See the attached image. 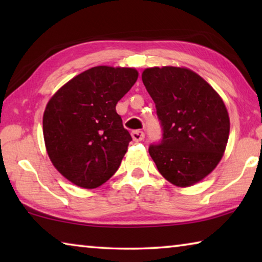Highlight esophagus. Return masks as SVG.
Segmentation results:
<instances>
[{
	"mask_svg": "<svg viewBox=\"0 0 262 262\" xmlns=\"http://www.w3.org/2000/svg\"><path fill=\"white\" fill-rule=\"evenodd\" d=\"M132 137L135 142H140L144 139V133L141 130H134L132 132Z\"/></svg>",
	"mask_w": 262,
	"mask_h": 262,
	"instance_id": "esophagus-1",
	"label": "esophagus"
}]
</instances>
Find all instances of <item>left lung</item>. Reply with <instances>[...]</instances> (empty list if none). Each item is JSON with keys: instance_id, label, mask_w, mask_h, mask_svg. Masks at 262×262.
Returning a JSON list of instances; mask_svg holds the SVG:
<instances>
[{"instance_id": "8db88e82", "label": "left lung", "mask_w": 262, "mask_h": 262, "mask_svg": "<svg viewBox=\"0 0 262 262\" xmlns=\"http://www.w3.org/2000/svg\"><path fill=\"white\" fill-rule=\"evenodd\" d=\"M142 81L163 126L162 143L149 148L159 173L177 187L200 183L219 165L228 144L230 118L223 99L185 67L145 68Z\"/></svg>"}]
</instances>
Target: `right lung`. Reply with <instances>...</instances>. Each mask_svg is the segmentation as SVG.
Masks as SVG:
<instances>
[{
	"label": "right lung",
	"instance_id": "1",
	"mask_svg": "<svg viewBox=\"0 0 262 262\" xmlns=\"http://www.w3.org/2000/svg\"><path fill=\"white\" fill-rule=\"evenodd\" d=\"M137 77L135 68L98 66L70 79L48 100L42 118L46 151L70 183L94 189L120 166L132 136L115 106Z\"/></svg>",
	"mask_w": 262,
	"mask_h": 262
}]
</instances>
